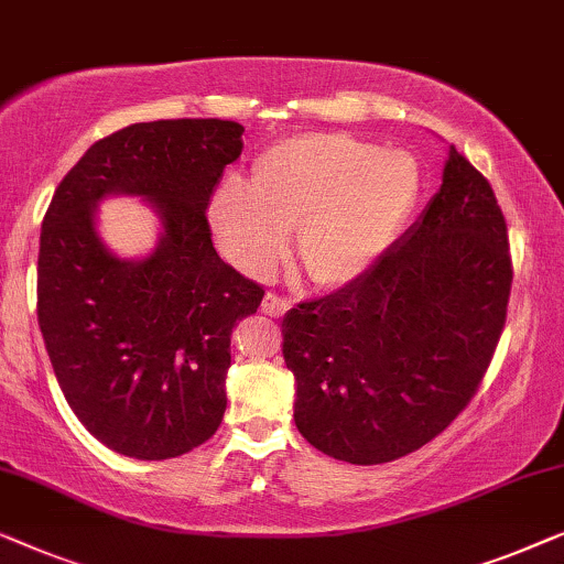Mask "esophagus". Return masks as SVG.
I'll return each instance as SVG.
<instances>
[{
	"label": "esophagus",
	"instance_id": "1",
	"mask_svg": "<svg viewBox=\"0 0 564 564\" xmlns=\"http://www.w3.org/2000/svg\"><path fill=\"white\" fill-rule=\"evenodd\" d=\"M260 308H263V314L273 316V319H279V316H283L291 308V301L275 296V293H265L263 306H260Z\"/></svg>",
	"mask_w": 564,
	"mask_h": 564
}]
</instances>
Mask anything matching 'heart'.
Here are the masks:
<instances>
[{
    "label": "heart",
    "mask_w": 564,
    "mask_h": 564,
    "mask_svg": "<svg viewBox=\"0 0 564 564\" xmlns=\"http://www.w3.org/2000/svg\"><path fill=\"white\" fill-rule=\"evenodd\" d=\"M419 194L414 158L343 132L281 140L252 163L250 184L221 186L206 206L229 265L268 279L289 250L308 281L339 289L391 248Z\"/></svg>",
    "instance_id": "heart-1"
}]
</instances>
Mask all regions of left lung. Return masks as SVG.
I'll return each mask as SVG.
<instances>
[{"mask_svg": "<svg viewBox=\"0 0 564 564\" xmlns=\"http://www.w3.org/2000/svg\"><path fill=\"white\" fill-rule=\"evenodd\" d=\"M511 279L494 188L449 148L440 192L401 240L358 281L283 316L301 437L352 465L432 442L486 376Z\"/></svg>", "mask_w": 564, "mask_h": 564, "instance_id": "8db88e82", "label": "left lung"}]
</instances>
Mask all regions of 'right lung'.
<instances>
[{"mask_svg":"<svg viewBox=\"0 0 564 564\" xmlns=\"http://www.w3.org/2000/svg\"><path fill=\"white\" fill-rule=\"evenodd\" d=\"M229 120L130 124L94 142L55 188L37 256V324L58 386L86 430L134 459L199 447L227 409L229 335L263 289L212 245L206 206L242 153ZM138 195L162 221L142 259L96 232L98 202Z\"/></svg>","mask_w":564,"mask_h":564,"instance_id":"right-lung-1","label":"right lung"}]
</instances>
